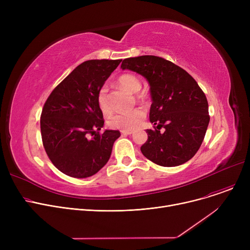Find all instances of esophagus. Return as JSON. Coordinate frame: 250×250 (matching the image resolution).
<instances>
[{"label": "esophagus", "instance_id": "esophagus-1", "mask_svg": "<svg viewBox=\"0 0 250 250\" xmlns=\"http://www.w3.org/2000/svg\"><path fill=\"white\" fill-rule=\"evenodd\" d=\"M122 135L123 136H127V135H130V134H132L133 132H132V130H122Z\"/></svg>", "mask_w": 250, "mask_h": 250}]
</instances>
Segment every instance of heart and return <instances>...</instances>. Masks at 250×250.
Returning <instances> with one entry per match:
<instances>
[{
	"mask_svg": "<svg viewBox=\"0 0 250 250\" xmlns=\"http://www.w3.org/2000/svg\"><path fill=\"white\" fill-rule=\"evenodd\" d=\"M117 83L129 92H132V93H137L141 89L140 80L133 74H124L120 76L117 79ZM96 99L101 112L105 115L109 114L112 108L108 99V89L106 86H103L99 89ZM145 117L146 111L143 108L138 107L133 110L114 114L108 121V125L112 128L121 130H133L141 125Z\"/></svg>",
	"mask_w": 250,
	"mask_h": 250,
	"instance_id": "1",
	"label": "heart"
}]
</instances>
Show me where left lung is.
I'll list each match as a JSON object with an SVG mask.
<instances>
[{"mask_svg": "<svg viewBox=\"0 0 250 250\" xmlns=\"http://www.w3.org/2000/svg\"><path fill=\"white\" fill-rule=\"evenodd\" d=\"M121 68L145 77L150 85L149 116L156 126L146 130L143 155L164 167L190 160L202 145L209 122L208 100L199 84L187 71L160 57L128 58Z\"/></svg>", "mask_w": 250, "mask_h": 250, "instance_id": "8db88e82", "label": "left lung"}]
</instances>
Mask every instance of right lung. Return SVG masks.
Here are the masks:
<instances>
[{
  "label": "right lung",
  "instance_id": "obj_1",
  "mask_svg": "<svg viewBox=\"0 0 250 250\" xmlns=\"http://www.w3.org/2000/svg\"><path fill=\"white\" fill-rule=\"evenodd\" d=\"M122 60H91L79 64L54 89L41 116L42 144L60 171L76 178L94 175L110 158L118 130L102 134L97 93Z\"/></svg>",
  "mask_w": 250,
  "mask_h": 250
}]
</instances>
